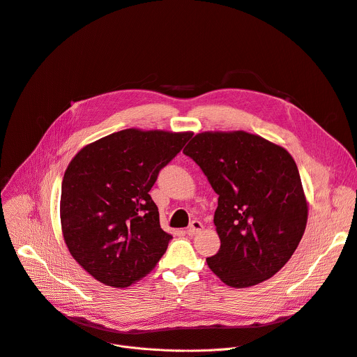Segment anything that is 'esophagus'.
<instances>
[{
	"mask_svg": "<svg viewBox=\"0 0 357 357\" xmlns=\"http://www.w3.org/2000/svg\"><path fill=\"white\" fill-rule=\"evenodd\" d=\"M204 229V225L199 222V220H193L192 223H190V226L188 228V231H186V234L189 235V236H193V235H197V234H199L201 231Z\"/></svg>",
	"mask_w": 357,
	"mask_h": 357,
	"instance_id": "34e87169",
	"label": "esophagus"
}]
</instances>
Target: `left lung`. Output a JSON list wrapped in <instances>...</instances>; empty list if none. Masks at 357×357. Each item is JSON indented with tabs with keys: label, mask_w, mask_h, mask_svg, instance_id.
<instances>
[{
	"label": "left lung",
	"mask_w": 357,
	"mask_h": 357,
	"mask_svg": "<svg viewBox=\"0 0 357 357\" xmlns=\"http://www.w3.org/2000/svg\"><path fill=\"white\" fill-rule=\"evenodd\" d=\"M218 193L213 223L220 239L206 257L231 287L261 283L296 250L309 205L295 159L280 145L245 131L197 134L183 149Z\"/></svg>",
	"instance_id": "obj_1"
}]
</instances>
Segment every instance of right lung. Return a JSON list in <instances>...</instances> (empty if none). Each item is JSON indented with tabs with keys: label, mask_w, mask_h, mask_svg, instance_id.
Wrapping results in <instances>:
<instances>
[{
	"label": "right lung",
	"mask_w": 357,
	"mask_h": 357,
	"mask_svg": "<svg viewBox=\"0 0 357 357\" xmlns=\"http://www.w3.org/2000/svg\"><path fill=\"white\" fill-rule=\"evenodd\" d=\"M192 132L129 128L84 146L61 189V229L75 261L98 282L128 287L146 276L172 235L149 190Z\"/></svg>",
	"instance_id": "right-lung-1"
}]
</instances>
